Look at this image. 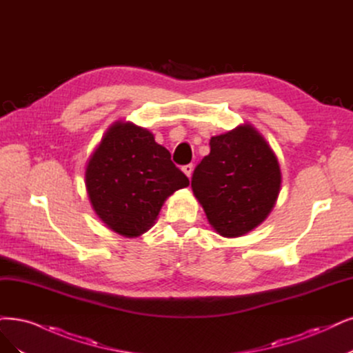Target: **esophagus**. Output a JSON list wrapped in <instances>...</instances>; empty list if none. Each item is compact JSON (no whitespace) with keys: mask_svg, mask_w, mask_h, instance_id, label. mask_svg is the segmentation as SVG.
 Segmentation results:
<instances>
[{"mask_svg":"<svg viewBox=\"0 0 353 353\" xmlns=\"http://www.w3.org/2000/svg\"><path fill=\"white\" fill-rule=\"evenodd\" d=\"M181 172H183V173L190 179L192 172H193V164H186V165H183V167H181Z\"/></svg>","mask_w":353,"mask_h":353,"instance_id":"esophagus-1","label":"esophagus"}]
</instances>
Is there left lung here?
I'll return each instance as SVG.
<instances>
[{
  "mask_svg": "<svg viewBox=\"0 0 353 353\" xmlns=\"http://www.w3.org/2000/svg\"><path fill=\"white\" fill-rule=\"evenodd\" d=\"M210 145L193 172V194L215 232L241 237L262 224L278 201V157L252 123L212 137Z\"/></svg>",
  "mask_w": 353,
  "mask_h": 353,
  "instance_id": "1",
  "label": "left lung"
}]
</instances>
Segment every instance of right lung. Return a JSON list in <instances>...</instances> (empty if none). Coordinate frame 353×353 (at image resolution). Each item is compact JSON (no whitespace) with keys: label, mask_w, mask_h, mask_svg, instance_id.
Listing matches in <instances>:
<instances>
[{"label":"right lung","mask_w":353,"mask_h":353,"mask_svg":"<svg viewBox=\"0 0 353 353\" xmlns=\"http://www.w3.org/2000/svg\"><path fill=\"white\" fill-rule=\"evenodd\" d=\"M189 186V179L157 143L152 132L116 121L103 135L85 167L91 208L113 232L134 239L157 221L168 196Z\"/></svg>","instance_id":"add662e5"}]
</instances>
